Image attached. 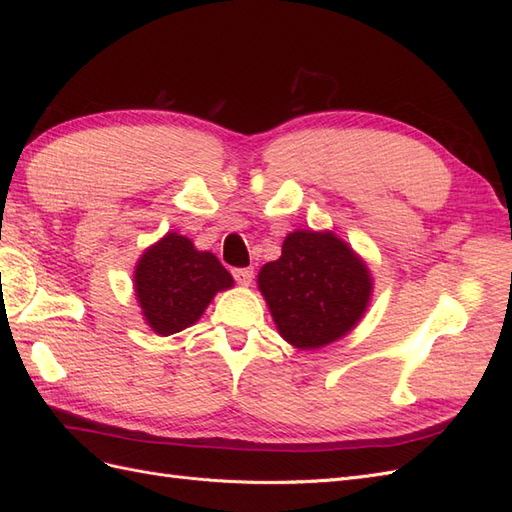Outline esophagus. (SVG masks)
<instances>
[{"instance_id": "esophagus-1", "label": "esophagus", "mask_w": 512, "mask_h": 512, "mask_svg": "<svg viewBox=\"0 0 512 512\" xmlns=\"http://www.w3.org/2000/svg\"><path fill=\"white\" fill-rule=\"evenodd\" d=\"M232 277H235L237 284L250 286L254 280V269H232Z\"/></svg>"}]
</instances>
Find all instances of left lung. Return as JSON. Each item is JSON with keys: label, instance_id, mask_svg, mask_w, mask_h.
<instances>
[{"label": "left lung", "instance_id": "1", "mask_svg": "<svg viewBox=\"0 0 512 512\" xmlns=\"http://www.w3.org/2000/svg\"><path fill=\"white\" fill-rule=\"evenodd\" d=\"M258 288L286 342L314 350L344 337L361 320L371 277L333 232L297 230L286 237L282 256L260 269Z\"/></svg>", "mask_w": 512, "mask_h": 512}]
</instances>
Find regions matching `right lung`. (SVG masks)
<instances>
[{
	"mask_svg": "<svg viewBox=\"0 0 512 512\" xmlns=\"http://www.w3.org/2000/svg\"><path fill=\"white\" fill-rule=\"evenodd\" d=\"M232 286L230 273L211 252H198L177 232L156 243L138 260L136 299L149 327L160 335L188 329L215 297Z\"/></svg>",
	"mask_w": 512,
	"mask_h": 512,
	"instance_id": "add662e5",
	"label": "right lung"
}]
</instances>
